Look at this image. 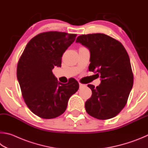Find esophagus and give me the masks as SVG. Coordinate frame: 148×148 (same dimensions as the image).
Listing matches in <instances>:
<instances>
[{"mask_svg": "<svg viewBox=\"0 0 148 148\" xmlns=\"http://www.w3.org/2000/svg\"><path fill=\"white\" fill-rule=\"evenodd\" d=\"M84 86V84H81V83H79V86H80V88H82V87H83Z\"/></svg>", "mask_w": 148, "mask_h": 148, "instance_id": "obj_1", "label": "esophagus"}]
</instances>
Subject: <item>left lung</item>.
I'll return each instance as SVG.
<instances>
[{
    "instance_id": "8db88e82",
    "label": "left lung",
    "mask_w": 148,
    "mask_h": 148,
    "mask_svg": "<svg viewBox=\"0 0 148 148\" xmlns=\"http://www.w3.org/2000/svg\"><path fill=\"white\" fill-rule=\"evenodd\" d=\"M76 43L90 52L89 71L97 73L101 84L92 90L85 103L88 114L99 120L114 117L125 107L133 85L130 59L122 44L104 34L79 36Z\"/></svg>"
}]
</instances>
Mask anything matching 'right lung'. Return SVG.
Listing matches in <instances>:
<instances>
[{
  "mask_svg": "<svg viewBox=\"0 0 148 148\" xmlns=\"http://www.w3.org/2000/svg\"><path fill=\"white\" fill-rule=\"evenodd\" d=\"M76 36L56 31L39 34L27 43L18 62L17 77L23 99L29 109L41 118L62 114L69 97L79 89L75 79L62 84L52 71L54 66L61 67L62 56Z\"/></svg>",
  "mask_w": 148,
  "mask_h": 148,
  "instance_id": "right-lung-1",
  "label": "right lung"
}]
</instances>
